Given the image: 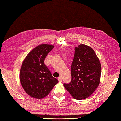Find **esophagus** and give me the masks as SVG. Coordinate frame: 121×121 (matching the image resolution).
Listing matches in <instances>:
<instances>
[{"instance_id": "1", "label": "esophagus", "mask_w": 121, "mask_h": 121, "mask_svg": "<svg viewBox=\"0 0 121 121\" xmlns=\"http://www.w3.org/2000/svg\"><path fill=\"white\" fill-rule=\"evenodd\" d=\"M58 81H59V82H61L62 81V78H61V77H59V78H58Z\"/></svg>"}]
</instances>
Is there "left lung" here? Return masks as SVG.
Listing matches in <instances>:
<instances>
[{
    "instance_id": "left-lung-1",
    "label": "left lung",
    "mask_w": 121,
    "mask_h": 121,
    "mask_svg": "<svg viewBox=\"0 0 121 121\" xmlns=\"http://www.w3.org/2000/svg\"><path fill=\"white\" fill-rule=\"evenodd\" d=\"M71 72V82L64 87L76 100L89 97L99 86L101 72V63L92 48L84 44L75 48Z\"/></svg>"
}]
</instances>
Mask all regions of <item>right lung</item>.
Returning a JSON list of instances; mask_svg holds the SVG:
<instances>
[{
	"mask_svg": "<svg viewBox=\"0 0 121 121\" xmlns=\"http://www.w3.org/2000/svg\"><path fill=\"white\" fill-rule=\"evenodd\" d=\"M53 45L41 44L32 49L23 61L20 72L21 85L33 98L42 99L49 94L58 80L53 78L44 63Z\"/></svg>",
	"mask_w": 121,
	"mask_h": 121,
	"instance_id": "add662e5",
	"label": "right lung"
}]
</instances>
